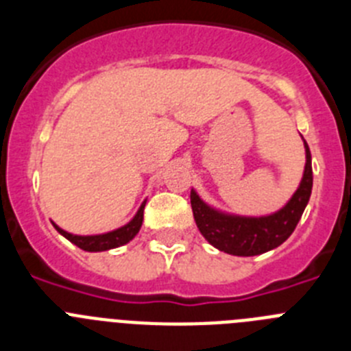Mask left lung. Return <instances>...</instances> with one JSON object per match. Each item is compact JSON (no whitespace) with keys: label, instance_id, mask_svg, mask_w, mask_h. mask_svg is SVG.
<instances>
[{"label":"left lung","instance_id":"left-lung-1","mask_svg":"<svg viewBox=\"0 0 351 351\" xmlns=\"http://www.w3.org/2000/svg\"><path fill=\"white\" fill-rule=\"evenodd\" d=\"M304 141V138H302ZM306 165L302 179L291 198L272 214L265 216H239L209 206L191 190V209L200 234L216 250L235 256H255L281 246L295 230L297 223L308 206L313 188L311 153L304 141Z\"/></svg>","mask_w":351,"mask_h":351}]
</instances>
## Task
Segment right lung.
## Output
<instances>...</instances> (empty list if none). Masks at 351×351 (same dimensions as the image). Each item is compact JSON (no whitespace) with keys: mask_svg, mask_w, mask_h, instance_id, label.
<instances>
[{"mask_svg":"<svg viewBox=\"0 0 351 351\" xmlns=\"http://www.w3.org/2000/svg\"><path fill=\"white\" fill-rule=\"evenodd\" d=\"M145 202H147V200H144V202L141 204L137 214H135V216H133V218L130 219L126 225L119 226V228H116V230L105 232V234L75 235V234H70V232L63 230V228H60V226L56 225L54 221H52V225H54L56 230L60 232L63 237H66L70 243H73L77 247H80V250L91 251V253H96V251L114 250V247H119V246H123V244L130 243V241H132V239L138 234V230H141V226H142V221H144Z\"/></svg>","mask_w":351,"mask_h":351,"instance_id":"right-lung-1","label":"right lung"}]
</instances>
